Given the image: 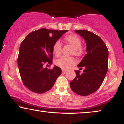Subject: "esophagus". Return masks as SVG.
<instances>
[{
    "instance_id": "esophagus-1",
    "label": "esophagus",
    "mask_w": 124,
    "mask_h": 124,
    "mask_svg": "<svg viewBox=\"0 0 124 124\" xmlns=\"http://www.w3.org/2000/svg\"><path fill=\"white\" fill-rule=\"evenodd\" d=\"M62 72H63V73H65V72H67V70L66 69H62Z\"/></svg>"
}]
</instances>
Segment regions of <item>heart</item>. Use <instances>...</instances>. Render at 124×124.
Here are the masks:
<instances>
[{
    "instance_id": "obj_1",
    "label": "heart",
    "mask_w": 124,
    "mask_h": 124,
    "mask_svg": "<svg viewBox=\"0 0 124 124\" xmlns=\"http://www.w3.org/2000/svg\"><path fill=\"white\" fill-rule=\"evenodd\" d=\"M65 41L66 43L73 48L72 54L76 56H80L83 52L81 47L82 41L80 38L75 34L68 35L65 37ZM52 51L55 56H60L62 52V44L60 41H57L54 43L52 46ZM76 63V59L72 56H62L56 61V65L62 69H68Z\"/></svg>"
}]
</instances>
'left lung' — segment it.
Listing matches in <instances>:
<instances>
[{"label":"left lung","instance_id":"8db88e82","mask_svg":"<svg viewBox=\"0 0 124 124\" xmlns=\"http://www.w3.org/2000/svg\"><path fill=\"white\" fill-rule=\"evenodd\" d=\"M86 42L87 54L78 65L85 68L83 73L75 70L76 77L70 83L77 94L86 96L94 93L103 83L108 70V50L100 37L86 30H75Z\"/></svg>","mask_w":124,"mask_h":124}]
</instances>
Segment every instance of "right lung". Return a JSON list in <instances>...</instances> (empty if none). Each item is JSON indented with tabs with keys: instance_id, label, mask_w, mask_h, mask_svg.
I'll return each mask as SVG.
<instances>
[{
	"instance_id": "obj_1",
	"label": "right lung",
	"mask_w": 124,
	"mask_h": 124,
	"mask_svg": "<svg viewBox=\"0 0 124 124\" xmlns=\"http://www.w3.org/2000/svg\"><path fill=\"white\" fill-rule=\"evenodd\" d=\"M68 30L41 28L30 32L20 46L17 63L20 75L24 86L36 93L49 90L61 74V69L44 68L45 63L52 64V46Z\"/></svg>"
}]
</instances>
